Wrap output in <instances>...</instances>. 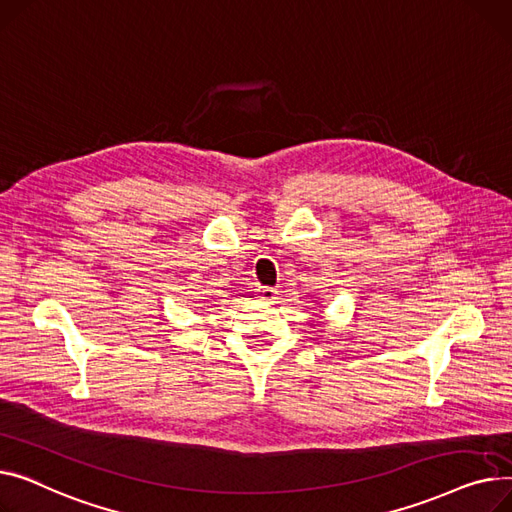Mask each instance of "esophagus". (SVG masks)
<instances>
[{
    "label": "esophagus",
    "instance_id": "1",
    "mask_svg": "<svg viewBox=\"0 0 512 512\" xmlns=\"http://www.w3.org/2000/svg\"><path fill=\"white\" fill-rule=\"evenodd\" d=\"M258 295H260V299H264V302H275L277 299V289H273V287H260L258 289Z\"/></svg>",
    "mask_w": 512,
    "mask_h": 512
}]
</instances>
